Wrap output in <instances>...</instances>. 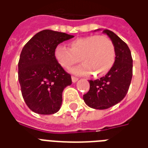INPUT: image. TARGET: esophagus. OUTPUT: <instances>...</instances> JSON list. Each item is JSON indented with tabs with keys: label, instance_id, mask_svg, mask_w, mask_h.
Returning <instances> with one entry per match:
<instances>
[{
	"label": "esophagus",
	"instance_id": "34e87169",
	"mask_svg": "<svg viewBox=\"0 0 148 148\" xmlns=\"http://www.w3.org/2000/svg\"><path fill=\"white\" fill-rule=\"evenodd\" d=\"M71 79H72V82H73L74 83V82H76L78 80V78H77V77H74V76H72V77H71Z\"/></svg>",
	"mask_w": 148,
	"mask_h": 148
}]
</instances>
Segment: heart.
<instances>
[{"label": "heart", "instance_id": "obj_1", "mask_svg": "<svg viewBox=\"0 0 148 148\" xmlns=\"http://www.w3.org/2000/svg\"><path fill=\"white\" fill-rule=\"evenodd\" d=\"M54 56L58 65L66 70L80 59L82 64L73 68V74L87 75L92 71L95 77H101L114 64L116 50L109 37L91 35L72 40L69 43V48L61 44L56 46Z\"/></svg>", "mask_w": 148, "mask_h": 148}]
</instances>
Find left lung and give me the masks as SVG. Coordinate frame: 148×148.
Segmentation results:
<instances>
[{
    "mask_svg": "<svg viewBox=\"0 0 148 148\" xmlns=\"http://www.w3.org/2000/svg\"><path fill=\"white\" fill-rule=\"evenodd\" d=\"M110 38L116 50V59L106 76L90 80V90L83 95L87 106L95 109H106L116 105L126 96L132 77V58L129 47L112 31H103Z\"/></svg>",
    "mask_w": 148,
    "mask_h": 148,
    "instance_id": "left-lung-1",
    "label": "left lung"
}]
</instances>
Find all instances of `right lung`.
I'll return each instance as SVG.
<instances>
[{
  "mask_svg": "<svg viewBox=\"0 0 148 148\" xmlns=\"http://www.w3.org/2000/svg\"><path fill=\"white\" fill-rule=\"evenodd\" d=\"M74 36L42 30L24 45L18 63V79L27 107L38 114H54L60 109L62 91L72 83L71 74L56 62V46Z\"/></svg>",
  "mask_w": 148,
  "mask_h": 148,
  "instance_id": "obj_1",
  "label": "right lung"
}]
</instances>
